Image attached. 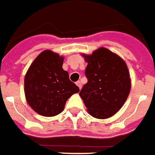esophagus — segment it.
I'll return each mask as SVG.
<instances>
[{
    "instance_id": "esophagus-1",
    "label": "esophagus",
    "mask_w": 155,
    "mask_h": 155,
    "mask_svg": "<svg viewBox=\"0 0 155 155\" xmlns=\"http://www.w3.org/2000/svg\"><path fill=\"white\" fill-rule=\"evenodd\" d=\"M76 84H77V86L79 87V89H81V88H82V83H81L80 81H78V82L76 83Z\"/></svg>"
}]
</instances>
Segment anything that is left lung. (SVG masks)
I'll list each match as a JSON object with an SVG mask.
<instances>
[{"mask_svg":"<svg viewBox=\"0 0 155 155\" xmlns=\"http://www.w3.org/2000/svg\"><path fill=\"white\" fill-rule=\"evenodd\" d=\"M83 56L87 62L85 70L87 83L80 91V97L90 115L109 118L121 108L129 94L131 84L127 65L104 48Z\"/></svg>","mask_w":155,"mask_h":155,"instance_id":"obj_1","label":"left lung"}]
</instances>
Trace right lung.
<instances>
[{
	"mask_svg": "<svg viewBox=\"0 0 155 155\" xmlns=\"http://www.w3.org/2000/svg\"><path fill=\"white\" fill-rule=\"evenodd\" d=\"M63 58L47 50L37 57L25 77V94L28 104L37 114L51 117L60 114L66 101L79 87L62 69Z\"/></svg>",
	"mask_w": 155,
	"mask_h": 155,
	"instance_id": "obj_1",
	"label": "right lung"
}]
</instances>
